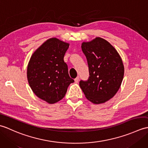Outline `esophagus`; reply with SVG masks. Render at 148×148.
<instances>
[{
    "mask_svg": "<svg viewBox=\"0 0 148 148\" xmlns=\"http://www.w3.org/2000/svg\"><path fill=\"white\" fill-rule=\"evenodd\" d=\"M79 77L77 76V77L76 78V79H74L75 83H78V82H79Z\"/></svg>",
    "mask_w": 148,
    "mask_h": 148,
    "instance_id": "1",
    "label": "esophagus"
}]
</instances>
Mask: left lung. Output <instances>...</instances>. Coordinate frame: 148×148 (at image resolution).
Listing matches in <instances>:
<instances>
[{
	"label": "left lung",
	"mask_w": 148,
	"mask_h": 148,
	"mask_svg": "<svg viewBox=\"0 0 148 148\" xmlns=\"http://www.w3.org/2000/svg\"><path fill=\"white\" fill-rule=\"evenodd\" d=\"M81 49L90 76L86 81L81 80L79 86L90 102L104 103L115 95L121 86L124 76L121 58L114 47L100 37L83 42Z\"/></svg>",
	"instance_id": "obj_1"
}]
</instances>
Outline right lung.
Here are the masks:
<instances>
[{
    "label": "right lung",
    "mask_w": 148,
    "mask_h": 148,
    "mask_svg": "<svg viewBox=\"0 0 148 148\" xmlns=\"http://www.w3.org/2000/svg\"><path fill=\"white\" fill-rule=\"evenodd\" d=\"M69 46L56 38L47 40L33 53L28 65L27 79L31 89L49 103L62 100L69 84L74 82L64 60Z\"/></svg>",
    "instance_id": "1"
}]
</instances>
